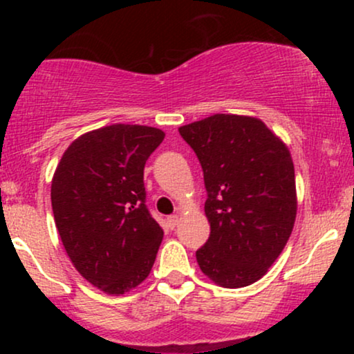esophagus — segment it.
<instances>
[{
    "mask_svg": "<svg viewBox=\"0 0 354 354\" xmlns=\"http://www.w3.org/2000/svg\"><path fill=\"white\" fill-rule=\"evenodd\" d=\"M178 221H180V216H178V214H171V216L166 218V223H168V226H169V228H171V230L176 228Z\"/></svg>",
    "mask_w": 354,
    "mask_h": 354,
    "instance_id": "esophagus-1",
    "label": "esophagus"
}]
</instances>
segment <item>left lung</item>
Listing matches in <instances>:
<instances>
[{
	"label": "left lung",
	"mask_w": 354,
	"mask_h": 354,
	"mask_svg": "<svg viewBox=\"0 0 354 354\" xmlns=\"http://www.w3.org/2000/svg\"><path fill=\"white\" fill-rule=\"evenodd\" d=\"M208 193L211 233L196 251L211 281H258L286 246L296 218L295 166L286 145L258 118L213 115L181 126Z\"/></svg>",
	"instance_id": "8db88e82"
}]
</instances>
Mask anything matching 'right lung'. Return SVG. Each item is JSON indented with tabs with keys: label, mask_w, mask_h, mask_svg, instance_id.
I'll use <instances>...</instances> for the list:
<instances>
[{
	"label": "right lung",
	"mask_w": 354,
	"mask_h": 354,
	"mask_svg": "<svg viewBox=\"0 0 354 354\" xmlns=\"http://www.w3.org/2000/svg\"><path fill=\"white\" fill-rule=\"evenodd\" d=\"M165 140L151 126L111 124L70 145L51 183L56 228L78 273L109 295L149 274L163 230L146 208V160Z\"/></svg>",
	"instance_id": "add662e5"
}]
</instances>
